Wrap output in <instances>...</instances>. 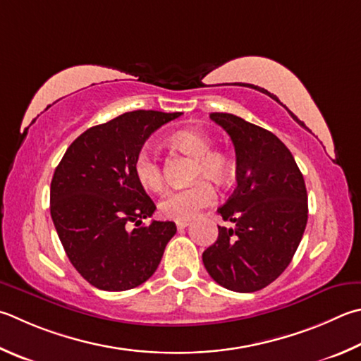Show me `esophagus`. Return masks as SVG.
Listing matches in <instances>:
<instances>
[{
  "label": "esophagus",
  "instance_id": "obj_1",
  "mask_svg": "<svg viewBox=\"0 0 361 361\" xmlns=\"http://www.w3.org/2000/svg\"><path fill=\"white\" fill-rule=\"evenodd\" d=\"M189 226V221H176V228L178 231H183V228H186Z\"/></svg>",
  "mask_w": 361,
  "mask_h": 361
}]
</instances>
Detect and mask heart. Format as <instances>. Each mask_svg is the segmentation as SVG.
I'll use <instances>...</instances> for the list:
<instances>
[{
    "instance_id": "1",
    "label": "heart",
    "mask_w": 361,
    "mask_h": 361,
    "mask_svg": "<svg viewBox=\"0 0 361 361\" xmlns=\"http://www.w3.org/2000/svg\"><path fill=\"white\" fill-rule=\"evenodd\" d=\"M170 143L181 152L194 156V178L203 180L195 181L191 186L169 191L159 202V209L169 219L188 221L194 218L200 209L213 205L216 200V189L205 178L226 185L232 180L233 164L226 153L212 149V139L199 130H178L170 137ZM133 169L137 181L143 188L149 191L161 189L164 183L162 166L152 149L140 148L134 158Z\"/></svg>"
}]
</instances>
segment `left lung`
Listing matches in <instances>:
<instances>
[{
  "label": "left lung",
  "mask_w": 361,
  "mask_h": 361,
  "mask_svg": "<svg viewBox=\"0 0 361 361\" xmlns=\"http://www.w3.org/2000/svg\"><path fill=\"white\" fill-rule=\"evenodd\" d=\"M231 135L237 156V189L218 208L233 228L218 227L216 243L202 254L216 283L233 292L271 284L303 237L307 194L292 153L270 130L232 114H209Z\"/></svg>",
  "instance_id": "obj_1"
}]
</instances>
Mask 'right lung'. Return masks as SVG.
<instances>
[{
    "instance_id": "obj_1",
    "label": "right lung",
    "mask_w": 361,
    "mask_h": 361,
    "mask_svg": "<svg viewBox=\"0 0 361 361\" xmlns=\"http://www.w3.org/2000/svg\"><path fill=\"white\" fill-rule=\"evenodd\" d=\"M180 115L135 110L97 124L71 143L55 169L50 214L56 233L71 264L97 289L121 292L145 283L176 233L172 221L140 227L156 205L133 162L148 137Z\"/></svg>"
}]
</instances>
